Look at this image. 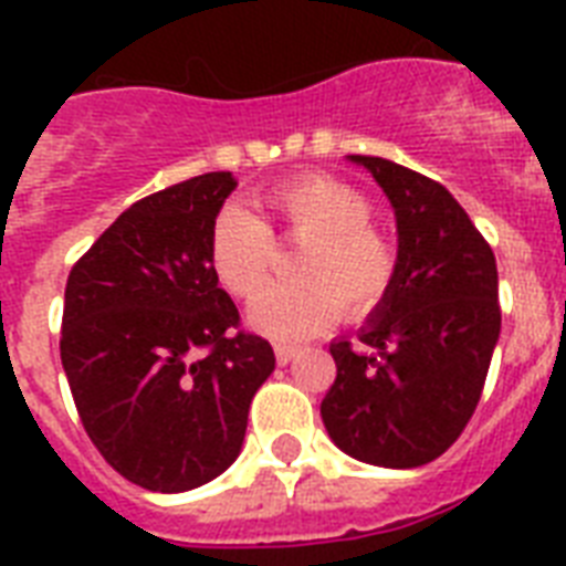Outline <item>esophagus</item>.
Segmentation results:
<instances>
[{
  "mask_svg": "<svg viewBox=\"0 0 566 566\" xmlns=\"http://www.w3.org/2000/svg\"><path fill=\"white\" fill-rule=\"evenodd\" d=\"M300 355V346H291V344H275V361L282 364H291L293 358Z\"/></svg>",
  "mask_w": 566,
  "mask_h": 566,
  "instance_id": "34e87169",
  "label": "esophagus"
}]
</instances>
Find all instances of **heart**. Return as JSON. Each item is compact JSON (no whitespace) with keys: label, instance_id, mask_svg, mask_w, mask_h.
<instances>
[{"label":"heart","instance_id":"1","mask_svg":"<svg viewBox=\"0 0 566 566\" xmlns=\"http://www.w3.org/2000/svg\"><path fill=\"white\" fill-rule=\"evenodd\" d=\"M261 217L222 208L208 231V264L222 291L252 300L270 279L273 231L302 243L293 261L300 282L261 293L249 308V326L273 340H305L340 314L353 319L376 311L394 287L396 247L370 222V199L332 176L279 181L258 199Z\"/></svg>","mask_w":566,"mask_h":566}]
</instances>
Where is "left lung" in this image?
I'll return each instance as SVG.
<instances>
[{
	"instance_id": "8db88e82",
	"label": "left lung",
	"mask_w": 566,
	"mask_h": 566,
	"mask_svg": "<svg viewBox=\"0 0 566 566\" xmlns=\"http://www.w3.org/2000/svg\"><path fill=\"white\" fill-rule=\"evenodd\" d=\"M394 205L396 279L358 332L335 340L319 405L328 438L364 464L422 467L473 417L500 340L496 258L443 185L387 158L349 155Z\"/></svg>"
}]
</instances>
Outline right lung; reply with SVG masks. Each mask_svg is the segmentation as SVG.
<instances>
[{"label":"right lung","mask_w":566,"mask_h":566,"mask_svg":"<svg viewBox=\"0 0 566 566\" xmlns=\"http://www.w3.org/2000/svg\"><path fill=\"white\" fill-rule=\"evenodd\" d=\"M238 181L205 172L123 211L70 270L61 364L93 447L146 491L181 493L234 464L273 346L208 264Z\"/></svg>","instance_id":"add662e5"}]
</instances>
